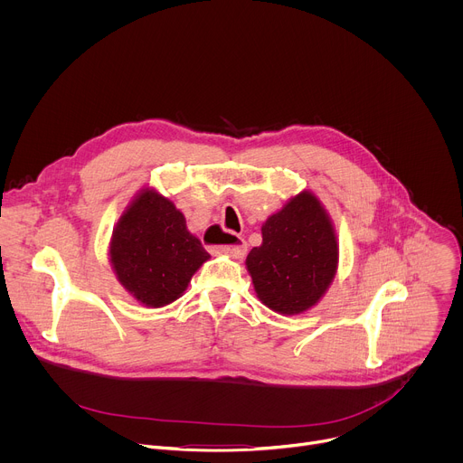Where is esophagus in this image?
<instances>
[{
    "instance_id": "obj_1",
    "label": "esophagus",
    "mask_w": 463,
    "mask_h": 463,
    "mask_svg": "<svg viewBox=\"0 0 463 463\" xmlns=\"http://www.w3.org/2000/svg\"><path fill=\"white\" fill-rule=\"evenodd\" d=\"M225 234H227V232H225ZM229 236H231L232 243L216 247V250H220V252H223V254H227V256H231V258H243L245 252H247V243H245V240L240 238V236H236V234H229Z\"/></svg>"
}]
</instances>
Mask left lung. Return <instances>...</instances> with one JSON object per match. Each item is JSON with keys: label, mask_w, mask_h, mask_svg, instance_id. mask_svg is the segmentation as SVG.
Here are the masks:
<instances>
[{"label": "left lung", "mask_w": 463, "mask_h": 463, "mask_svg": "<svg viewBox=\"0 0 463 463\" xmlns=\"http://www.w3.org/2000/svg\"><path fill=\"white\" fill-rule=\"evenodd\" d=\"M261 236L245 261L260 301L283 316L316 307L339 263L335 229L319 198L301 191L267 218Z\"/></svg>", "instance_id": "1"}]
</instances>
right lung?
I'll return each instance as SVG.
<instances>
[{
    "label": "right lung",
    "instance_id": "add662e5",
    "mask_svg": "<svg viewBox=\"0 0 463 463\" xmlns=\"http://www.w3.org/2000/svg\"><path fill=\"white\" fill-rule=\"evenodd\" d=\"M209 258L187 231L184 214L151 187L137 193L109 241V263L118 283L149 308L176 301Z\"/></svg>",
    "mask_w": 463,
    "mask_h": 463
}]
</instances>
